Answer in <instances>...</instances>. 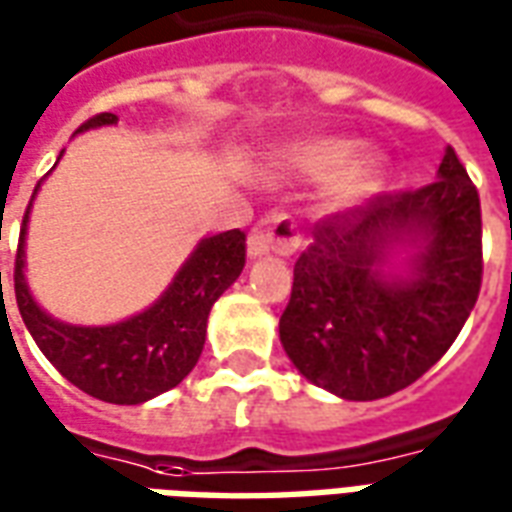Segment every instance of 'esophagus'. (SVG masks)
<instances>
[{
    "label": "esophagus",
    "mask_w": 512,
    "mask_h": 512,
    "mask_svg": "<svg viewBox=\"0 0 512 512\" xmlns=\"http://www.w3.org/2000/svg\"><path fill=\"white\" fill-rule=\"evenodd\" d=\"M299 244L301 235L296 230V222L285 213H274V216H266L263 222L252 227L249 241H246V252H249V257H263L268 252L290 255V252H296Z\"/></svg>",
    "instance_id": "1"
}]
</instances>
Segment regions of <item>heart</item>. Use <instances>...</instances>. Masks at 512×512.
<instances>
[{
  "label": "heart",
  "mask_w": 512,
  "mask_h": 512,
  "mask_svg": "<svg viewBox=\"0 0 512 512\" xmlns=\"http://www.w3.org/2000/svg\"><path fill=\"white\" fill-rule=\"evenodd\" d=\"M354 156V142L334 139V136H318V139H301L293 145L282 147L266 167L268 180L274 183H307L321 180L337 172V178L329 183L323 194V208L329 213H340L367 197L376 189L384 161L373 153Z\"/></svg>",
  "instance_id": "obj_1"
}]
</instances>
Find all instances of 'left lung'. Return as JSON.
<instances>
[{
  "label": "left lung",
  "mask_w": 512,
  "mask_h": 512,
  "mask_svg": "<svg viewBox=\"0 0 512 512\" xmlns=\"http://www.w3.org/2000/svg\"><path fill=\"white\" fill-rule=\"evenodd\" d=\"M312 235L279 318L290 362L343 400L414 384L455 343L483 279L480 197L455 150L428 186L381 194Z\"/></svg>",
  "instance_id": "left-lung-1"
}]
</instances>
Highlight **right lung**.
Returning <instances> with one entry per match:
<instances>
[{
  "label": "right lung",
  "instance_id": "right-lung-1",
  "mask_svg": "<svg viewBox=\"0 0 512 512\" xmlns=\"http://www.w3.org/2000/svg\"><path fill=\"white\" fill-rule=\"evenodd\" d=\"M115 123L117 115L104 112L90 117L76 134ZM38 189L40 183L32 202ZM32 202L24 213L13 282L18 312L43 356L73 386L117 406H139L178 386L200 359L213 301L244 271L246 235L241 230H227L202 238L150 307L117 323L84 326L49 315L29 290L27 227Z\"/></svg>",
  "mask_w": 512,
  "mask_h": 512
}]
</instances>
